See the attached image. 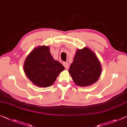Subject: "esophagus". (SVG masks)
Listing matches in <instances>:
<instances>
[{
	"instance_id": "obj_1",
	"label": "esophagus",
	"mask_w": 127,
	"mask_h": 127,
	"mask_svg": "<svg viewBox=\"0 0 127 127\" xmlns=\"http://www.w3.org/2000/svg\"><path fill=\"white\" fill-rule=\"evenodd\" d=\"M63 65L64 66V67H65L66 69H67L69 68V64H68L67 62H63Z\"/></svg>"
}]
</instances>
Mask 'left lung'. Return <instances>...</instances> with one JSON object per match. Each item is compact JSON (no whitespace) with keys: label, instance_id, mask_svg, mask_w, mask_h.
<instances>
[{"label":"left lung","instance_id":"8db88e82","mask_svg":"<svg viewBox=\"0 0 127 127\" xmlns=\"http://www.w3.org/2000/svg\"><path fill=\"white\" fill-rule=\"evenodd\" d=\"M101 70L100 63L94 53L85 48L77 50L69 72L76 85L88 86L97 81Z\"/></svg>","mask_w":127,"mask_h":127}]
</instances>
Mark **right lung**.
Here are the masks:
<instances>
[{"label":"right lung","instance_id":"obj_1","mask_svg":"<svg viewBox=\"0 0 127 127\" xmlns=\"http://www.w3.org/2000/svg\"><path fill=\"white\" fill-rule=\"evenodd\" d=\"M24 70L29 79L38 87H47L56 81L64 66L53 59L49 46L35 48L25 60Z\"/></svg>","mask_w":127,"mask_h":127}]
</instances>
